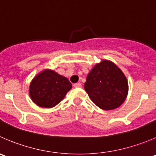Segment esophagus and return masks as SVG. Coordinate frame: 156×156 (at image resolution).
I'll use <instances>...</instances> for the list:
<instances>
[{
  "label": "esophagus",
  "instance_id": "esophagus-1",
  "mask_svg": "<svg viewBox=\"0 0 156 156\" xmlns=\"http://www.w3.org/2000/svg\"><path fill=\"white\" fill-rule=\"evenodd\" d=\"M73 86L75 87H76V88H78V87H81V83H75V84H74Z\"/></svg>",
  "mask_w": 156,
  "mask_h": 156
}]
</instances>
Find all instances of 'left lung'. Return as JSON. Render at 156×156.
<instances>
[{"label": "left lung", "mask_w": 156, "mask_h": 156, "mask_svg": "<svg viewBox=\"0 0 156 156\" xmlns=\"http://www.w3.org/2000/svg\"><path fill=\"white\" fill-rule=\"evenodd\" d=\"M84 86L91 101L105 110L120 107L128 93L125 75L116 65L107 60H104L92 69Z\"/></svg>", "instance_id": "obj_1"}]
</instances>
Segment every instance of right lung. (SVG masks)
I'll return each mask as SVG.
<instances>
[{"instance_id": "right-lung-1", "label": "right lung", "mask_w": 156, "mask_h": 156, "mask_svg": "<svg viewBox=\"0 0 156 156\" xmlns=\"http://www.w3.org/2000/svg\"><path fill=\"white\" fill-rule=\"evenodd\" d=\"M72 88L65 77L52 70H45L36 75L30 85V95L36 105L51 108L57 105Z\"/></svg>"}]
</instances>
